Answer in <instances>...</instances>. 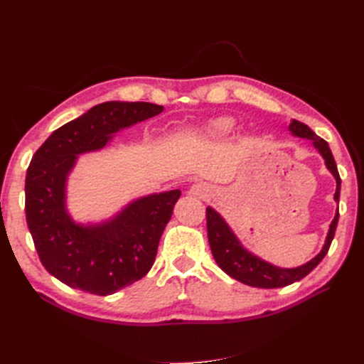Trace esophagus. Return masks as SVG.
I'll return each instance as SVG.
<instances>
[{"instance_id": "34e87169", "label": "esophagus", "mask_w": 364, "mask_h": 364, "mask_svg": "<svg viewBox=\"0 0 364 364\" xmlns=\"http://www.w3.org/2000/svg\"><path fill=\"white\" fill-rule=\"evenodd\" d=\"M213 190L211 186L203 183V182H199V183H194L191 188L188 190V194L193 196V197H199V199H206V197L211 196Z\"/></svg>"}]
</instances>
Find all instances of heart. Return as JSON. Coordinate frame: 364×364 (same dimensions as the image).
<instances>
[{"instance_id": "1", "label": "heart", "mask_w": 364, "mask_h": 364, "mask_svg": "<svg viewBox=\"0 0 364 364\" xmlns=\"http://www.w3.org/2000/svg\"><path fill=\"white\" fill-rule=\"evenodd\" d=\"M235 118L232 117H218L209 121V123L205 126V134L209 138H225L229 134H232V130L235 129Z\"/></svg>"}]
</instances>
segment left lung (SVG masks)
Masks as SVG:
<instances>
[{"instance_id": "obj_1", "label": "left lung", "mask_w": 364, "mask_h": 364, "mask_svg": "<svg viewBox=\"0 0 364 364\" xmlns=\"http://www.w3.org/2000/svg\"><path fill=\"white\" fill-rule=\"evenodd\" d=\"M289 130L291 132L293 136L311 139L314 149L321 153L322 158L325 159L326 168L334 176L336 183H337L336 194H334L337 211L331 225H329L328 235L325 238V245L322 250L318 252L313 259L302 264V266L285 269V267L273 266V264L257 257L255 253L249 252L243 245H241V241L237 238L234 230L229 228L226 220L220 215L214 208L208 206L206 208L208 241H209V246H211V252L215 262L218 264L220 269L229 274L230 278H234L246 285H250V287L279 289V287H285V285H290L296 281H301L323 259L336 234V228L338 222L340 176L337 171V165H336L333 153L329 150L328 142L321 136H317L310 127L301 123V121L293 119L289 126Z\"/></svg>"}]
</instances>
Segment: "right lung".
<instances>
[{"label": "right lung", "mask_w": 364, "mask_h": 364, "mask_svg": "<svg viewBox=\"0 0 364 364\" xmlns=\"http://www.w3.org/2000/svg\"><path fill=\"white\" fill-rule=\"evenodd\" d=\"M164 106L106 102L54 130L33 155L26 176V217L42 266L71 289L114 294L146 277L170 222L179 190L132 200L100 223H77L67 208L68 178L79 155L107 146L117 132Z\"/></svg>", "instance_id": "right-lung-1"}]
</instances>
